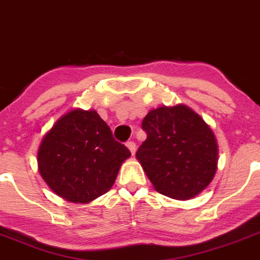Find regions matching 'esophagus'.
Here are the masks:
<instances>
[{
  "mask_svg": "<svg viewBox=\"0 0 260 260\" xmlns=\"http://www.w3.org/2000/svg\"><path fill=\"white\" fill-rule=\"evenodd\" d=\"M125 146L128 147V150H129L131 151V154L132 155H135V152H136V144L133 141H128L127 144H125Z\"/></svg>",
  "mask_w": 260,
  "mask_h": 260,
  "instance_id": "34e87169",
  "label": "esophagus"
}]
</instances>
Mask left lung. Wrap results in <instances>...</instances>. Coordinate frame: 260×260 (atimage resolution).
Returning <instances> with one entry per match:
<instances>
[{
    "instance_id": "8db88e82",
    "label": "left lung",
    "mask_w": 260,
    "mask_h": 260,
    "mask_svg": "<svg viewBox=\"0 0 260 260\" xmlns=\"http://www.w3.org/2000/svg\"><path fill=\"white\" fill-rule=\"evenodd\" d=\"M136 157L155 190L176 200L200 195L215 176L218 142L209 124L185 104L151 109Z\"/></svg>"
}]
</instances>
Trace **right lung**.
Returning <instances> with one entry per match:
<instances>
[{"label": "right lung", "instance_id": "right-lung-1", "mask_svg": "<svg viewBox=\"0 0 260 260\" xmlns=\"http://www.w3.org/2000/svg\"><path fill=\"white\" fill-rule=\"evenodd\" d=\"M129 156L96 110L77 108L62 114L45 133L37 163L41 177L57 196L89 204L113 187Z\"/></svg>", "mask_w": 260, "mask_h": 260}]
</instances>
